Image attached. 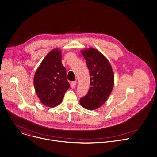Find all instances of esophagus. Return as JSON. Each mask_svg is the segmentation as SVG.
<instances>
[{"mask_svg": "<svg viewBox=\"0 0 157 157\" xmlns=\"http://www.w3.org/2000/svg\"><path fill=\"white\" fill-rule=\"evenodd\" d=\"M71 88H73V89H74V88H75V87L76 86V81H73V82H71Z\"/></svg>", "mask_w": 157, "mask_h": 157, "instance_id": "esophagus-1", "label": "esophagus"}]
</instances>
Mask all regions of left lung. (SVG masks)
<instances>
[{
	"label": "left lung",
	"instance_id": "left-lung-1",
	"mask_svg": "<svg viewBox=\"0 0 157 157\" xmlns=\"http://www.w3.org/2000/svg\"><path fill=\"white\" fill-rule=\"evenodd\" d=\"M81 53L89 71L90 87L87 94L80 98L79 103L85 109L94 110L103 105L110 94L114 75L109 61L96 49H87Z\"/></svg>",
	"mask_w": 157,
	"mask_h": 157
}]
</instances>
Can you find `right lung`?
Segmentation results:
<instances>
[{"label":"right lung","instance_id":"right-lung-1","mask_svg":"<svg viewBox=\"0 0 157 157\" xmlns=\"http://www.w3.org/2000/svg\"><path fill=\"white\" fill-rule=\"evenodd\" d=\"M33 82L36 95L43 104L53 107L61 102L70 84L58 49L52 50L43 59L35 74Z\"/></svg>","mask_w":157,"mask_h":157}]
</instances>
